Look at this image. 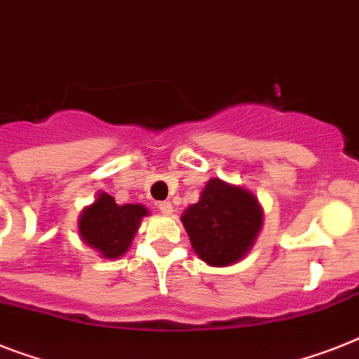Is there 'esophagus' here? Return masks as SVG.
Wrapping results in <instances>:
<instances>
[{"mask_svg": "<svg viewBox=\"0 0 359 359\" xmlns=\"http://www.w3.org/2000/svg\"><path fill=\"white\" fill-rule=\"evenodd\" d=\"M158 210H161V213H164V215H171V212H173V206H171V203L164 201V203H158Z\"/></svg>", "mask_w": 359, "mask_h": 359, "instance_id": "esophagus-1", "label": "esophagus"}]
</instances>
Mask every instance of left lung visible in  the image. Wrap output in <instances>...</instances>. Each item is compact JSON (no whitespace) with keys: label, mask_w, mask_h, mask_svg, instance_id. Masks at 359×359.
I'll list each match as a JSON object with an SVG mask.
<instances>
[{"label":"left lung","mask_w":359,"mask_h":359,"mask_svg":"<svg viewBox=\"0 0 359 359\" xmlns=\"http://www.w3.org/2000/svg\"><path fill=\"white\" fill-rule=\"evenodd\" d=\"M182 224L198 257L212 266H228L252 248L263 212L250 191L212 179L201 201L184 212Z\"/></svg>","instance_id":"left-lung-1"}]
</instances>
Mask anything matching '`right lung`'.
Returning <instances> with one entry per match:
<instances>
[{"label": "right lung", "mask_w": 359, "mask_h": 359, "mask_svg": "<svg viewBox=\"0 0 359 359\" xmlns=\"http://www.w3.org/2000/svg\"><path fill=\"white\" fill-rule=\"evenodd\" d=\"M144 215L147 210L142 204L118 206L111 195L102 194L93 206L83 210L80 236L104 257L116 259L128 252Z\"/></svg>", "instance_id": "add662e5"}]
</instances>
